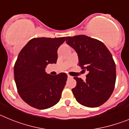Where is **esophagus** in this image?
I'll return each instance as SVG.
<instances>
[{
	"label": "esophagus",
	"instance_id": "34e87169",
	"mask_svg": "<svg viewBox=\"0 0 129 129\" xmlns=\"http://www.w3.org/2000/svg\"><path fill=\"white\" fill-rule=\"evenodd\" d=\"M68 78L71 79V78H72V77L71 76H70V75H68Z\"/></svg>",
	"mask_w": 129,
	"mask_h": 129
}]
</instances>
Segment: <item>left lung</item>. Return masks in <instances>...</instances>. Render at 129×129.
Here are the masks:
<instances>
[{
  "label": "left lung",
  "mask_w": 129,
  "mask_h": 129,
  "mask_svg": "<svg viewBox=\"0 0 129 129\" xmlns=\"http://www.w3.org/2000/svg\"><path fill=\"white\" fill-rule=\"evenodd\" d=\"M67 44L77 53L79 66L87 70L86 80L74 77L77 85L72 89L76 101L90 108L100 107L112 95L116 83V64L102 42L86 35L66 37Z\"/></svg>",
  "instance_id": "left-lung-1"
}]
</instances>
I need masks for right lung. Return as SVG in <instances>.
Instances as JSON below:
<instances>
[{"mask_svg": "<svg viewBox=\"0 0 129 129\" xmlns=\"http://www.w3.org/2000/svg\"><path fill=\"white\" fill-rule=\"evenodd\" d=\"M65 37H40L31 39L21 50L14 66L18 93L27 104L35 109H46L61 99L67 75L46 74L48 64L56 63L57 50Z\"/></svg>", "mask_w": 129, "mask_h": 129, "instance_id": "right-lung-1", "label": "right lung"}]
</instances>
